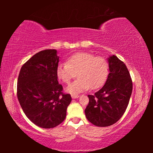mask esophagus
<instances>
[{"label": "esophagus", "instance_id": "1", "mask_svg": "<svg viewBox=\"0 0 153 153\" xmlns=\"http://www.w3.org/2000/svg\"><path fill=\"white\" fill-rule=\"evenodd\" d=\"M79 97V96L78 94H71V98H78Z\"/></svg>", "mask_w": 153, "mask_h": 153}]
</instances>
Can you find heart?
<instances>
[{
    "label": "heart",
    "mask_w": 153,
    "mask_h": 153,
    "mask_svg": "<svg viewBox=\"0 0 153 153\" xmlns=\"http://www.w3.org/2000/svg\"><path fill=\"white\" fill-rule=\"evenodd\" d=\"M109 66L106 59L88 53H77L69 56L66 63L56 68L59 79L69 84L77 76L79 78L69 85L67 91L72 94L101 87L107 78Z\"/></svg>",
    "instance_id": "heart-1"
}]
</instances>
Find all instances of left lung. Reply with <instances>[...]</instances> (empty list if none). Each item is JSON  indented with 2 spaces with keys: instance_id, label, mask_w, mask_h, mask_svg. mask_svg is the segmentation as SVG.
Wrapping results in <instances>:
<instances>
[{
  "instance_id": "8db88e82",
  "label": "left lung",
  "mask_w": 153,
  "mask_h": 153,
  "mask_svg": "<svg viewBox=\"0 0 153 153\" xmlns=\"http://www.w3.org/2000/svg\"><path fill=\"white\" fill-rule=\"evenodd\" d=\"M108 60L107 82L94 95L88 96L89 102L85 109L87 120L98 127L109 126L120 120L132 92V81L125 63L115 55Z\"/></svg>"
}]
</instances>
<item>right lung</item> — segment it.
Segmentation results:
<instances>
[{
    "label": "right lung",
    "mask_w": 153,
    "mask_h": 153,
    "mask_svg": "<svg viewBox=\"0 0 153 153\" xmlns=\"http://www.w3.org/2000/svg\"><path fill=\"white\" fill-rule=\"evenodd\" d=\"M59 56L55 49L38 52L23 65L17 79V95L25 115L35 125L53 128L65 120L71 101L58 82Z\"/></svg>",
    "instance_id": "right-lung-1"
}]
</instances>
